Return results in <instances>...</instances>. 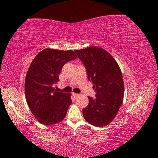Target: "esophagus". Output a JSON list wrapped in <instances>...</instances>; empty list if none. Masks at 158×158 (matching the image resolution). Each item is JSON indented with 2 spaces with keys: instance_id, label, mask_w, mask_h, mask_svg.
I'll return each mask as SVG.
<instances>
[{
  "instance_id": "34e87169",
  "label": "esophagus",
  "mask_w": 158,
  "mask_h": 158,
  "mask_svg": "<svg viewBox=\"0 0 158 158\" xmlns=\"http://www.w3.org/2000/svg\"><path fill=\"white\" fill-rule=\"evenodd\" d=\"M73 95L74 96V97H77V96H79L78 94H76V93H73Z\"/></svg>"
}]
</instances>
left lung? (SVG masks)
Returning <instances> with one entry per match:
<instances>
[{
    "label": "left lung",
    "instance_id": "left-lung-1",
    "mask_svg": "<svg viewBox=\"0 0 158 158\" xmlns=\"http://www.w3.org/2000/svg\"><path fill=\"white\" fill-rule=\"evenodd\" d=\"M75 52L84 64L88 79L96 92V98L88 96L83 117L93 126H105L115 118L123 102L124 85L119 66L108 52L98 47Z\"/></svg>",
    "mask_w": 158,
    "mask_h": 158
}]
</instances>
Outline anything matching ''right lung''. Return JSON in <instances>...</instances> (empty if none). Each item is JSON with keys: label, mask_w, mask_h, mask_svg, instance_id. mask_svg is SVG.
Listing matches in <instances>:
<instances>
[{"label": "right lung", "mask_w": 158, "mask_h": 158, "mask_svg": "<svg viewBox=\"0 0 158 158\" xmlns=\"http://www.w3.org/2000/svg\"><path fill=\"white\" fill-rule=\"evenodd\" d=\"M77 58L72 50L45 49L32 60L25 79V94L33 115L44 125H52L64 118L72 102L70 94L59 92L53 84L59 81L63 66Z\"/></svg>", "instance_id": "1"}]
</instances>
